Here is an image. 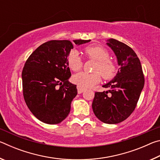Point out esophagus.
Returning a JSON list of instances; mask_svg holds the SVG:
<instances>
[{
    "label": "esophagus",
    "instance_id": "1",
    "mask_svg": "<svg viewBox=\"0 0 160 160\" xmlns=\"http://www.w3.org/2000/svg\"><path fill=\"white\" fill-rule=\"evenodd\" d=\"M77 89H78V94H81L82 92H83L84 90H85V89L82 88H81V87L79 86V85L77 86Z\"/></svg>",
    "mask_w": 160,
    "mask_h": 160
}]
</instances>
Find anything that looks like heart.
<instances>
[{
	"instance_id": "1",
	"label": "heart",
	"mask_w": 160,
	"mask_h": 160,
	"mask_svg": "<svg viewBox=\"0 0 160 160\" xmlns=\"http://www.w3.org/2000/svg\"><path fill=\"white\" fill-rule=\"evenodd\" d=\"M84 53L89 59L93 60L95 64L93 67V72H81L72 77V81L82 88H88L98 83L103 79L111 80L116 73L115 62L109 58V52L107 48L98 45L89 46L84 49ZM68 65L73 71H79L83 66V61L77 51H70L67 57Z\"/></svg>"
}]
</instances>
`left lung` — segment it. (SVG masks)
Masks as SVG:
<instances>
[{
	"mask_svg": "<svg viewBox=\"0 0 160 160\" xmlns=\"http://www.w3.org/2000/svg\"><path fill=\"white\" fill-rule=\"evenodd\" d=\"M107 44L113 51L120 68L112 80L102 87L107 91L96 92L92 102L94 114L108 124L122 122L136 107L145 84L140 61L132 48L114 39Z\"/></svg>",
	"mask_w": 160,
	"mask_h": 160,
	"instance_id": "8db88e82",
	"label": "left lung"
}]
</instances>
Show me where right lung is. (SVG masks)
<instances>
[{
  "label": "right lung",
  "instance_id": "add662e5",
  "mask_svg": "<svg viewBox=\"0 0 160 160\" xmlns=\"http://www.w3.org/2000/svg\"><path fill=\"white\" fill-rule=\"evenodd\" d=\"M90 40H73L75 44ZM73 45L69 40H51L40 45L26 61L22 72L23 96L27 106L39 121L57 124L69 114L78 94L67 57Z\"/></svg>",
  "mask_w": 160,
  "mask_h": 160
}]
</instances>
